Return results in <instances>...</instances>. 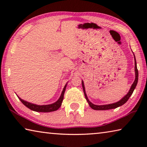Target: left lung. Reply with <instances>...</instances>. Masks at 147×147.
I'll return each instance as SVG.
<instances>
[{
  "mask_svg": "<svg viewBox=\"0 0 147 147\" xmlns=\"http://www.w3.org/2000/svg\"><path fill=\"white\" fill-rule=\"evenodd\" d=\"M134 60H135V73H136L135 80H134L133 84L131 85L130 90H129V91H128V93L126 94L123 98L121 99L120 100L117 102H115V103L106 104V105H95V104H93V103H91V102L89 100L88 96H87V94L86 93L85 87H84V82L82 81V88H83L84 95H85L86 99V100L88 101L89 106H90L92 109H94V110H107V109H114V108H118V107L121 106L122 105H123L124 104H125L126 102H127V100H128L129 98L130 97V96L131 95V94H132L133 92L134 91V89H135L136 87L137 86V84H138V68H137V63H136L135 56H134Z\"/></svg>",
  "mask_w": 147,
  "mask_h": 147,
  "instance_id": "8db88e82",
  "label": "left lung"
}]
</instances>
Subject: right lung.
<instances>
[{"instance_id":"1","label":"right lung","mask_w":147,"mask_h":147,"mask_svg":"<svg viewBox=\"0 0 147 147\" xmlns=\"http://www.w3.org/2000/svg\"><path fill=\"white\" fill-rule=\"evenodd\" d=\"M66 87H67V84L63 88L60 97L59 98L58 100H57L56 102L51 104H48V105L40 106V105H37V104H32V103L28 102H26L25 100H23V99L19 98L18 96H18L19 100L21 101V102L23 103L24 106H26L27 108L32 109V110L35 111H38V112H51V111H56L57 109H58L59 108V107L61 106V103H62V101L63 100V96H64V93H65V91Z\"/></svg>"}]
</instances>
